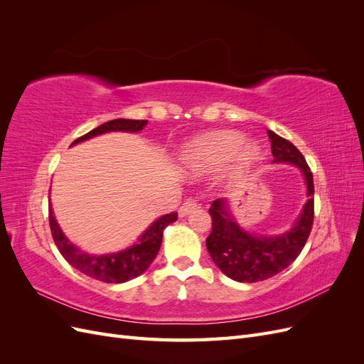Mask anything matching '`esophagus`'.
<instances>
[{"instance_id":"obj_1","label":"esophagus","mask_w":364,"mask_h":364,"mask_svg":"<svg viewBox=\"0 0 364 364\" xmlns=\"http://www.w3.org/2000/svg\"><path fill=\"white\" fill-rule=\"evenodd\" d=\"M199 208V205H197L194 200H186L181 208H179V217H186L190 213L196 211V209Z\"/></svg>"}]
</instances>
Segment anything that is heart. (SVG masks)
I'll list each match as a JSON object with an SVG mask.
<instances>
[{
	"label": "heart",
	"mask_w": 364,
	"mask_h": 364,
	"mask_svg": "<svg viewBox=\"0 0 364 364\" xmlns=\"http://www.w3.org/2000/svg\"><path fill=\"white\" fill-rule=\"evenodd\" d=\"M261 158L258 142L235 130H217L193 138L181 149L178 165L188 176H202L225 167V178L238 182Z\"/></svg>",
	"instance_id": "b5f03b06"
}]
</instances>
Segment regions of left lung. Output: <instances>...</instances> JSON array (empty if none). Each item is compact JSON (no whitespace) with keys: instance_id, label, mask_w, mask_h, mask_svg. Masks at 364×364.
I'll return each instance as SVG.
<instances>
[{"instance_id":"1","label":"left lung","mask_w":364,"mask_h":364,"mask_svg":"<svg viewBox=\"0 0 364 364\" xmlns=\"http://www.w3.org/2000/svg\"><path fill=\"white\" fill-rule=\"evenodd\" d=\"M272 164H290L299 168L306 200L294 223L279 234H253L237 220L232 202L217 199L209 208L213 230L206 238V249L215 266L237 282H258L278 274L297 258L311 232L314 217V183L302 153L290 141L269 130Z\"/></svg>"}]
</instances>
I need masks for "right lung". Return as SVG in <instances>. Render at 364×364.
Returning <instances> with one entry per match:
<instances>
[{
    "mask_svg": "<svg viewBox=\"0 0 364 364\" xmlns=\"http://www.w3.org/2000/svg\"><path fill=\"white\" fill-rule=\"evenodd\" d=\"M149 123L147 119H127V118H118L107 121V123L92 129L87 132L86 135L75 139L73 146L80 144L83 141L95 138L98 135L111 134V132H126V134H138ZM178 220V214H165L158 217L155 222L150 223V226L142 232L134 245H130L126 249H121L117 252L102 253V255H94V253H87L86 250L80 249L75 243L63 234L60 229L54 211L50 203V228L54 243H56L62 257L67 259L74 269L82 272L83 274L98 281H103L107 284H121L134 279L139 274L144 273L153 259L156 258L158 252L161 249L164 230L168 225L174 223Z\"/></svg>",
    "mask_w": 364,
    "mask_h": 364,
    "instance_id": "obj_1",
    "label": "right lung"
}]
</instances>
